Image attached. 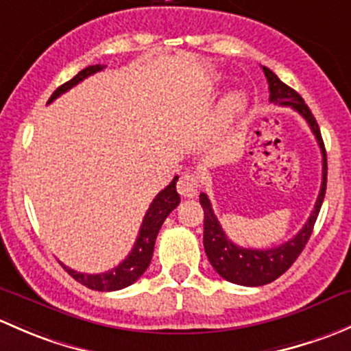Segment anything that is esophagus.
<instances>
[{
  "mask_svg": "<svg viewBox=\"0 0 351 351\" xmlns=\"http://www.w3.org/2000/svg\"><path fill=\"white\" fill-rule=\"evenodd\" d=\"M177 191L182 197H194L199 191V179L197 176L186 172V174L180 176L179 182H177Z\"/></svg>",
  "mask_w": 351,
  "mask_h": 351,
  "instance_id": "1",
  "label": "esophagus"
}]
</instances>
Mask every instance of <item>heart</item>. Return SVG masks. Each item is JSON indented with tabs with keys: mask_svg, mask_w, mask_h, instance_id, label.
<instances>
[{
	"mask_svg": "<svg viewBox=\"0 0 351 351\" xmlns=\"http://www.w3.org/2000/svg\"><path fill=\"white\" fill-rule=\"evenodd\" d=\"M247 110V97L241 93H233V95L226 96L221 101L215 114V123H213V135H221L234 121L241 117Z\"/></svg>",
	"mask_w": 351,
	"mask_h": 351,
	"instance_id": "heart-1",
	"label": "heart"
}]
</instances>
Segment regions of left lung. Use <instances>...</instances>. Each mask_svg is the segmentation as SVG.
I'll list each match as a JSON object with an SVG mask.
<instances>
[{"label": "left lung", "instance_id": "8db88e82", "mask_svg": "<svg viewBox=\"0 0 351 351\" xmlns=\"http://www.w3.org/2000/svg\"><path fill=\"white\" fill-rule=\"evenodd\" d=\"M265 74L267 82H269L270 91V103L279 104V106H291L292 110L298 111L306 121H308L311 132L314 133L319 145L321 154H323V182H321L319 194H317L316 204H314L313 213L302 226V230L291 238L285 243L274 248H265V250H256V248H245L240 245L233 243L219 225L215 211H213L211 201L208 194H199V202L204 209V252L208 255V260L211 262L213 269L226 279L228 282L238 285H248V287H256V285H265L280 277L292 263L295 262L301 252L304 250L308 243L311 233H313L314 223H316L317 215H319L321 204H323L324 194H326V176H328V164H326V150H324L323 138H321L319 126H317L316 118L313 117L308 104L304 103L301 96L284 84L270 69L262 67Z\"/></svg>", "mask_w": 351, "mask_h": 351}]
</instances>
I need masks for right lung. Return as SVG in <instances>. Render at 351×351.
<instances>
[{"label":"right lung","mask_w":351,"mask_h":351,"mask_svg":"<svg viewBox=\"0 0 351 351\" xmlns=\"http://www.w3.org/2000/svg\"><path fill=\"white\" fill-rule=\"evenodd\" d=\"M104 66L96 64V66H89L82 69L79 74H75L71 81H67L66 84H62L60 88H57L53 91V95L50 96L49 103H52L56 97L69 91L71 88H74L75 84H79L81 81H84L89 75L96 74V72L103 71ZM179 177H174L172 182L165 187L164 191L155 196V199L152 201L149 211H147L145 218H143L142 226H140L138 237H136L135 245H133L132 252L128 256L114 269L108 270L103 274H82L75 272V270L69 269L67 265L62 267L66 269V272L72 279L77 280L79 284L86 285V287L93 289V291H101V292H110V291H120L123 287H128L133 282L140 279L143 276V272L147 270V267L150 265L152 255H154V247H155V238H157L158 230H160L162 223L165 221L169 215L172 213V209L177 208V204L180 202V196L177 194L176 182Z\"/></svg>","instance_id":"1"}]
</instances>
